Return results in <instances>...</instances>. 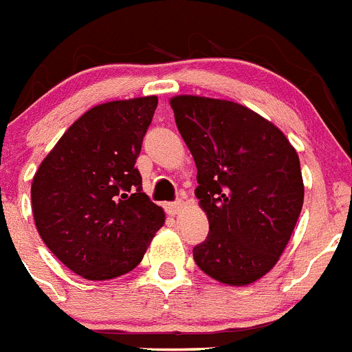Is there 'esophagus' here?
Segmentation results:
<instances>
[{
	"label": "esophagus",
	"mask_w": 352,
	"mask_h": 352,
	"mask_svg": "<svg viewBox=\"0 0 352 352\" xmlns=\"http://www.w3.org/2000/svg\"><path fill=\"white\" fill-rule=\"evenodd\" d=\"M182 207H184V204L182 201H172V204H168L166 206V210L168 214H172V216H175V214H179L180 210H182Z\"/></svg>",
	"instance_id": "esophagus-1"
}]
</instances>
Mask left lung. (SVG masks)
<instances>
[{"label":"left lung","mask_w":352,"mask_h":352,"mask_svg":"<svg viewBox=\"0 0 352 352\" xmlns=\"http://www.w3.org/2000/svg\"><path fill=\"white\" fill-rule=\"evenodd\" d=\"M170 106L209 219L195 262L225 285H250L276 265L298 223L305 198L298 152L273 122L243 104L175 96Z\"/></svg>","instance_id":"obj_1"}]
</instances>
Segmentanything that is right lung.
<instances>
[{
	"instance_id": "right-lung-1",
	"label": "right lung",
	"mask_w": 352,
	"mask_h": 352,
	"mask_svg": "<svg viewBox=\"0 0 352 352\" xmlns=\"http://www.w3.org/2000/svg\"><path fill=\"white\" fill-rule=\"evenodd\" d=\"M157 97L94 106L36 170L32 209L42 241L87 280H111L142 262L164 210L142 193L134 168Z\"/></svg>"
}]
</instances>
